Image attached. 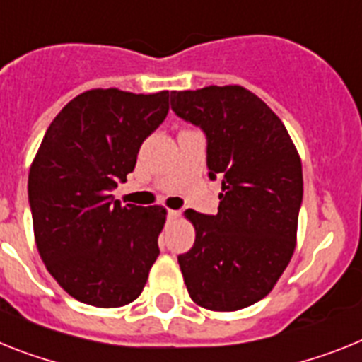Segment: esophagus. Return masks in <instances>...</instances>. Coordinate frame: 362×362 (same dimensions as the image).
<instances>
[{
	"label": "esophagus",
	"mask_w": 362,
	"mask_h": 362,
	"mask_svg": "<svg viewBox=\"0 0 362 362\" xmlns=\"http://www.w3.org/2000/svg\"><path fill=\"white\" fill-rule=\"evenodd\" d=\"M178 217H180V211H176V209H169V211H167V218H169V221H176Z\"/></svg>",
	"instance_id": "1"
}]
</instances>
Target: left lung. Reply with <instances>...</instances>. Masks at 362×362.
<instances>
[{
	"mask_svg": "<svg viewBox=\"0 0 362 362\" xmlns=\"http://www.w3.org/2000/svg\"><path fill=\"white\" fill-rule=\"evenodd\" d=\"M178 117L206 134L209 178L223 180L217 215L187 209L195 245L178 256L191 300L238 311L272 291L296 245L302 162L278 115L243 86L171 92Z\"/></svg>",
	"mask_w": 362,
	"mask_h": 362,
	"instance_id": "8db88e82",
	"label": "left lung"
}]
</instances>
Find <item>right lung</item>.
<instances>
[{"label":"right lung","mask_w":362,"mask_h":362,"mask_svg":"<svg viewBox=\"0 0 362 362\" xmlns=\"http://www.w3.org/2000/svg\"><path fill=\"white\" fill-rule=\"evenodd\" d=\"M169 92L88 90L64 106L29 171L36 247L69 296L95 308L134 302L156 261L162 206H121L112 191L163 123Z\"/></svg>","instance_id":"right-lung-1"}]
</instances>
